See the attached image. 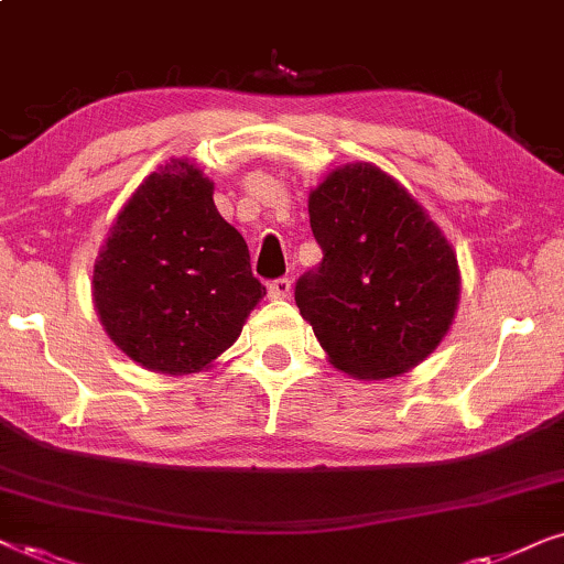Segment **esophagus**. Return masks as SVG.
I'll return each instance as SVG.
<instances>
[{"label":"esophagus","mask_w":564,"mask_h":564,"mask_svg":"<svg viewBox=\"0 0 564 564\" xmlns=\"http://www.w3.org/2000/svg\"><path fill=\"white\" fill-rule=\"evenodd\" d=\"M269 297L272 300H288L290 292H292V282L288 280V276H280V280L269 282Z\"/></svg>","instance_id":"1"}]
</instances>
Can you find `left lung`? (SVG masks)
Segmentation results:
<instances>
[{"label":"left lung","mask_w":564,"mask_h":564,"mask_svg":"<svg viewBox=\"0 0 564 564\" xmlns=\"http://www.w3.org/2000/svg\"><path fill=\"white\" fill-rule=\"evenodd\" d=\"M323 261L295 284L328 361L388 380L442 344L459 303L457 253L411 192L375 164H346L307 197Z\"/></svg>","instance_id":"8db88e82"}]
</instances>
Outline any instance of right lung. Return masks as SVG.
<instances>
[{
  "label": "right lung",
  "instance_id": "1",
  "mask_svg": "<svg viewBox=\"0 0 564 564\" xmlns=\"http://www.w3.org/2000/svg\"><path fill=\"white\" fill-rule=\"evenodd\" d=\"M115 346L161 375L207 369L267 295L249 246L220 218L213 182L187 159L159 166L115 218L91 274Z\"/></svg>",
  "mask_w": 564,
  "mask_h": 564
}]
</instances>
